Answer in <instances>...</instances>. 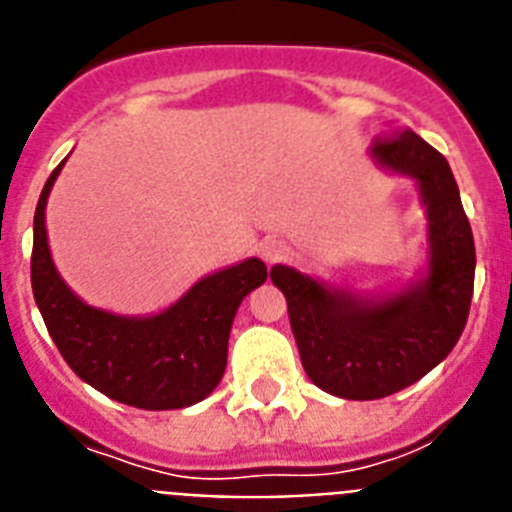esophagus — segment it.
I'll return each mask as SVG.
<instances>
[{
  "label": "esophagus",
  "instance_id": "obj_1",
  "mask_svg": "<svg viewBox=\"0 0 512 512\" xmlns=\"http://www.w3.org/2000/svg\"><path fill=\"white\" fill-rule=\"evenodd\" d=\"M286 252H288V244L278 237H265L260 242V257L268 262V265L281 262L283 257H286Z\"/></svg>",
  "mask_w": 512,
  "mask_h": 512
}]
</instances>
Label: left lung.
Segmentation results:
<instances>
[{
	"label": "left lung",
	"instance_id": "obj_1",
	"mask_svg": "<svg viewBox=\"0 0 512 512\" xmlns=\"http://www.w3.org/2000/svg\"><path fill=\"white\" fill-rule=\"evenodd\" d=\"M371 154L420 182L430 219L428 278L391 299L361 301L286 265L270 270L306 376L342 399H381L422 379L459 342L474 293V237L446 157L407 128L373 139Z\"/></svg>",
	"mask_w": 512,
	"mask_h": 512
}]
</instances>
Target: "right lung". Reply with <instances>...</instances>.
Masks as SVG:
<instances>
[{
    "label": "right lung",
    "mask_w": 512,
    "mask_h": 512,
    "mask_svg": "<svg viewBox=\"0 0 512 512\" xmlns=\"http://www.w3.org/2000/svg\"><path fill=\"white\" fill-rule=\"evenodd\" d=\"M64 162L51 172L33 221L30 281L48 335L79 379L139 410H182L201 402L224 376L239 304L268 268L252 257L195 283L157 317L131 319L92 309L56 273L46 239V201Z\"/></svg>",
    "instance_id": "right-lung-1"
}]
</instances>
